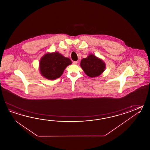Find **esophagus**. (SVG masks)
<instances>
[{"mask_svg": "<svg viewBox=\"0 0 150 150\" xmlns=\"http://www.w3.org/2000/svg\"><path fill=\"white\" fill-rule=\"evenodd\" d=\"M77 63H78V61H73V62L74 64H76Z\"/></svg>", "mask_w": 150, "mask_h": 150, "instance_id": "obj_1", "label": "esophagus"}]
</instances>
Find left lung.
<instances>
[{
  "label": "left lung",
  "mask_w": 150,
  "mask_h": 150,
  "mask_svg": "<svg viewBox=\"0 0 150 150\" xmlns=\"http://www.w3.org/2000/svg\"><path fill=\"white\" fill-rule=\"evenodd\" d=\"M80 65L86 75L90 77L99 76L106 67L104 61L92 54L82 59Z\"/></svg>",
  "instance_id": "left-lung-1"
}]
</instances>
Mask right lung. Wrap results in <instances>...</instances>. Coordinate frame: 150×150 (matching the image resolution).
Masks as SVG:
<instances>
[{
  "label": "right lung",
  "instance_id": "1",
  "mask_svg": "<svg viewBox=\"0 0 150 150\" xmlns=\"http://www.w3.org/2000/svg\"><path fill=\"white\" fill-rule=\"evenodd\" d=\"M71 63L70 59L59 52L47 53L40 60V72L48 80H55L61 76L65 68Z\"/></svg>",
  "mask_w": 150,
  "mask_h": 150
}]
</instances>
